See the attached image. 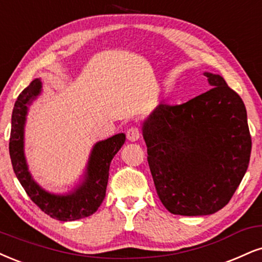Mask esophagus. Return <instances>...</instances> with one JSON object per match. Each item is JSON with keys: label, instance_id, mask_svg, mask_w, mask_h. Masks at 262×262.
<instances>
[{"label": "esophagus", "instance_id": "34e87169", "mask_svg": "<svg viewBox=\"0 0 262 262\" xmlns=\"http://www.w3.org/2000/svg\"><path fill=\"white\" fill-rule=\"evenodd\" d=\"M126 136H127L128 141H132V142L137 141L138 138L141 137L140 128L136 127V126H131V127L126 131Z\"/></svg>", "mask_w": 262, "mask_h": 262}]
</instances>
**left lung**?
Returning a JSON list of instances; mask_svg holds the SVG:
<instances>
[{
  "mask_svg": "<svg viewBox=\"0 0 262 262\" xmlns=\"http://www.w3.org/2000/svg\"><path fill=\"white\" fill-rule=\"evenodd\" d=\"M204 75L212 89L182 104L161 103L142 127L157 193L175 215L221 210L249 165L244 103L224 77Z\"/></svg>",
  "mask_w": 262,
  "mask_h": 262,
  "instance_id": "left-lung-1",
  "label": "left lung"
}]
</instances>
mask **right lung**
Returning <instances> with one entry per match:
<instances>
[{"label": "right lung", "mask_w": 262, "mask_h": 262, "mask_svg": "<svg viewBox=\"0 0 262 262\" xmlns=\"http://www.w3.org/2000/svg\"><path fill=\"white\" fill-rule=\"evenodd\" d=\"M40 91L41 81L35 79L27 89L23 90L13 108L9 137V156L13 170L27 194L45 214L59 221H74L87 217L97 211L104 199L108 185L109 166L113 158L125 143V135L118 134L96 144L90 157L85 182L75 192L68 195H54L47 193L31 179L23 148V134L28 104H30Z\"/></svg>", "instance_id": "1"}]
</instances>
